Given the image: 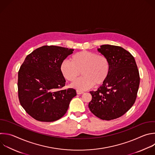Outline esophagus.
Listing matches in <instances>:
<instances>
[{
  "mask_svg": "<svg viewBox=\"0 0 155 155\" xmlns=\"http://www.w3.org/2000/svg\"><path fill=\"white\" fill-rule=\"evenodd\" d=\"M83 93H84V92H83V91H79V90H77V94H82Z\"/></svg>",
  "mask_w": 155,
  "mask_h": 155,
  "instance_id": "obj_1",
  "label": "esophagus"
}]
</instances>
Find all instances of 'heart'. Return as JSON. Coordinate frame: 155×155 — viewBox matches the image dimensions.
I'll return each mask as SVG.
<instances>
[{
	"mask_svg": "<svg viewBox=\"0 0 155 155\" xmlns=\"http://www.w3.org/2000/svg\"><path fill=\"white\" fill-rule=\"evenodd\" d=\"M63 77L69 81H74L81 74L82 77L75 81L72 87L86 91L96 85L104 84L110 73V63L106 57L92 51L83 50L74 54L71 61L64 60L60 65Z\"/></svg>",
	"mask_w": 155,
	"mask_h": 155,
	"instance_id": "obj_1",
	"label": "heart"
}]
</instances>
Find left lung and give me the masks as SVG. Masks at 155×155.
I'll return each mask as SVG.
<instances>
[{
  "mask_svg": "<svg viewBox=\"0 0 155 155\" xmlns=\"http://www.w3.org/2000/svg\"><path fill=\"white\" fill-rule=\"evenodd\" d=\"M110 63L106 81L96 91H90L89 108L97 117L106 120L117 119L133 105L137 97L140 77L133 55L124 48L109 44L97 48Z\"/></svg>",
  "mask_w": 155,
  "mask_h": 155,
  "instance_id": "8db88e82",
  "label": "left lung"
}]
</instances>
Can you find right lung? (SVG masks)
I'll return each instance as SVG.
<instances>
[{
	"instance_id": "1",
	"label": "right lung",
	"mask_w": 155,
	"mask_h": 155,
	"mask_svg": "<svg viewBox=\"0 0 155 155\" xmlns=\"http://www.w3.org/2000/svg\"><path fill=\"white\" fill-rule=\"evenodd\" d=\"M74 49L44 45L25 58L18 72V96L25 111L41 122H54L67 112L76 91L58 90L66 80L60 71L61 63Z\"/></svg>"
}]
</instances>
